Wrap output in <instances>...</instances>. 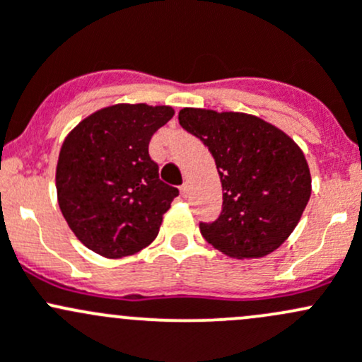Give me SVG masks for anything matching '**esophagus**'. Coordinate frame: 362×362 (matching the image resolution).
Segmentation results:
<instances>
[{"instance_id":"34e87169","label":"esophagus","mask_w":362,"mask_h":362,"mask_svg":"<svg viewBox=\"0 0 362 362\" xmlns=\"http://www.w3.org/2000/svg\"><path fill=\"white\" fill-rule=\"evenodd\" d=\"M180 192H181V195L186 199V197H188V193H189V186L185 182V185H182L181 188H180Z\"/></svg>"}]
</instances>
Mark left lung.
<instances>
[{"mask_svg":"<svg viewBox=\"0 0 362 362\" xmlns=\"http://www.w3.org/2000/svg\"><path fill=\"white\" fill-rule=\"evenodd\" d=\"M180 124L214 156L223 211L200 233L237 259L263 258L293 233L312 193L310 169L296 143L262 118L182 107Z\"/></svg>","mask_w":362,"mask_h":362,"instance_id":"left-lung-1","label":"left lung"}]
</instances>
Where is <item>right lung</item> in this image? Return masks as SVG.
Listing matches in <instances>:
<instances>
[{"mask_svg": "<svg viewBox=\"0 0 362 362\" xmlns=\"http://www.w3.org/2000/svg\"><path fill=\"white\" fill-rule=\"evenodd\" d=\"M173 117L170 106L113 104L66 136L55 170L59 207L90 251L124 258L158 235L180 189L160 180L148 144Z\"/></svg>", "mask_w": 362, "mask_h": 362, "instance_id": "1", "label": "right lung"}]
</instances>
